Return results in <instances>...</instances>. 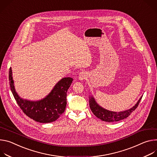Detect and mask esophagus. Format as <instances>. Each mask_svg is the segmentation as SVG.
Instances as JSON below:
<instances>
[{
	"label": "esophagus",
	"mask_w": 157,
	"mask_h": 157,
	"mask_svg": "<svg viewBox=\"0 0 157 157\" xmlns=\"http://www.w3.org/2000/svg\"><path fill=\"white\" fill-rule=\"evenodd\" d=\"M86 77H87V74H86V73L85 72H81L79 74L78 78H79V80H82L85 79L86 78Z\"/></svg>",
	"instance_id": "obj_1"
}]
</instances>
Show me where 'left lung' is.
Wrapping results in <instances>:
<instances>
[{
    "instance_id": "left-lung-1",
    "label": "left lung",
    "mask_w": 157,
    "mask_h": 157,
    "mask_svg": "<svg viewBox=\"0 0 157 157\" xmlns=\"http://www.w3.org/2000/svg\"><path fill=\"white\" fill-rule=\"evenodd\" d=\"M141 99L142 97L139 99L138 102L135 104V105L130 109L120 112L109 111L101 107L96 103L92 97L90 98L89 105L92 112L97 118L103 121H107V122H113V121H118L128 117L137 108Z\"/></svg>"
}]
</instances>
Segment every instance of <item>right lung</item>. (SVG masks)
I'll list each match as a JSON object with an SVG mask.
<instances>
[{
  "instance_id": "add662e5",
  "label": "right lung",
  "mask_w": 157,
  "mask_h": 157,
  "mask_svg": "<svg viewBox=\"0 0 157 157\" xmlns=\"http://www.w3.org/2000/svg\"><path fill=\"white\" fill-rule=\"evenodd\" d=\"M9 74L12 94L18 105L29 118L40 123H50L56 121L64 112L67 105V92L73 81L72 78H63L45 98L40 101H31L21 98L15 92L11 67Z\"/></svg>"
}]
</instances>
